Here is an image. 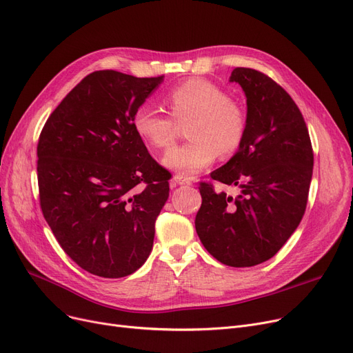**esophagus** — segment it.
Segmentation results:
<instances>
[{"label": "esophagus", "instance_id": "esophagus-1", "mask_svg": "<svg viewBox=\"0 0 353 353\" xmlns=\"http://www.w3.org/2000/svg\"><path fill=\"white\" fill-rule=\"evenodd\" d=\"M173 183L177 184V186H190L192 180L186 176H181V174H174L173 177Z\"/></svg>", "mask_w": 353, "mask_h": 353}]
</instances>
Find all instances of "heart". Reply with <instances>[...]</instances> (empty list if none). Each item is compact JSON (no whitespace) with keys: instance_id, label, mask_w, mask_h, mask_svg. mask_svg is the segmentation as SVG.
<instances>
[{"instance_id":"1","label":"heart","mask_w":353,"mask_h":353,"mask_svg":"<svg viewBox=\"0 0 353 353\" xmlns=\"http://www.w3.org/2000/svg\"><path fill=\"white\" fill-rule=\"evenodd\" d=\"M165 104L172 118L150 104H141L133 116L137 136L150 147H170L179 125L188 124L189 143L172 148L163 157V164L177 174L192 177L216 160L217 154L228 157L242 144L248 114L237 100L205 79H190L167 92Z\"/></svg>"}]
</instances>
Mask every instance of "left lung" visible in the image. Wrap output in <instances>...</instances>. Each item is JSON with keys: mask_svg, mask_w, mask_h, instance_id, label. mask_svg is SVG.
I'll return each instance as SVG.
<instances>
[{"mask_svg": "<svg viewBox=\"0 0 353 353\" xmlns=\"http://www.w3.org/2000/svg\"><path fill=\"white\" fill-rule=\"evenodd\" d=\"M230 81L243 88L248 127L237 153L210 173L239 194L200 183L196 232L206 250L232 268H250L273 257L305 214L313 150L299 107L266 74L237 67Z\"/></svg>", "mask_w": 353, "mask_h": 353, "instance_id": "1", "label": "left lung"}]
</instances>
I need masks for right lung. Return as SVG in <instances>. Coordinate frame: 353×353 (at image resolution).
<instances>
[{
  "instance_id": "right-lung-1",
  "label": "right lung",
  "mask_w": 353,
  "mask_h": 353,
  "mask_svg": "<svg viewBox=\"0 0 353 353\" xmlns=\"http://www.w3.org/2000/svg\"><path fill=\"white\" fill-rule=\"evenodd\" d=\"M163 76L94 71L46 121L37 145L40 205L55 239L81 269L117 279L153 249L170 173L133 128L139 105Z\"/></svg>"
}]
</instances>
